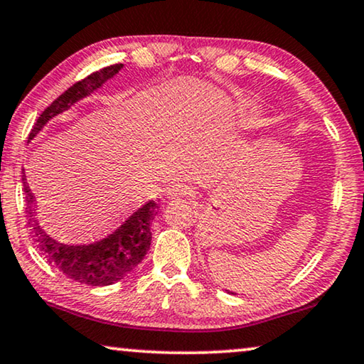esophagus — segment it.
<instances>
[{
  "label": "esophagus",
  "mask_w": 364,
  "mask_h": 364,
  "mask_svg": "<svg viewBox=\"0 0 364 364\" xmlns=\"http://www.w3.org/2000/svg\"><path fill=\"white\" fill-rule=\"evenodd\" d=\"M194 191L189 184L183 183V181H176L173 183L170 188H168V196L170 198H181V196H191Z\"/></svg>",
  "instance_id": "obj_1"
}]
</instances>
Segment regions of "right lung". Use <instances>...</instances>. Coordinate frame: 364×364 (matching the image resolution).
I'll use <instances>...</instances> for the list:
<instances>
[{"label":"right lung","mask_w":364,"mask_h":364,"mask_svg":"<svg viewBox=\"0 0 364 364\" xmlns=\"http://www.w3.org/2000/svg\"><path fill=\"white\" fill-rule=\"evenodd\" d=\"M124 64H115L104 68L97 73L87 75L80 82H75L73 87H69L63 95H59L43 114L36 120L33 130L29 133L28 141L38 135L44 129V125L54 117H58L63 112L69 110L75 102L94 94L97 89H100L107 80L119 74ZM24 184V196L28 201L29 213V226L31 234L36 242V247L44 255L46 260L60 270L65 277L75 280V282L104 287L119 282L127 277L132 270L136 269V265L145 257L151 244V231L150 224L155 219V209L158 204L155 201H148L138 208L135 213H132L119 228L105 234L104 237L89 240V242H64V240L55 239L54 235L46 232L39 226L38 219L34 218L33 201L34 196L26 184V176L23 173Z\"/></svg>","instance_id":"right-lung-1"}]
</instances>
